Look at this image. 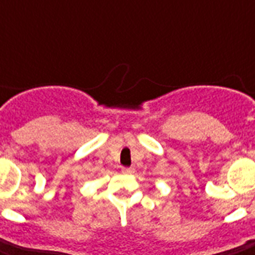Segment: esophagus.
<instances>
[{
  "instance_id": "1",
  "label": "esophagus",
  "mask_w": 255,
  "mask_h": 255,
  "mask_svg": "<svg viewBox=\"0 0 255 255\" xmlns=\"http://www.w3.org/2000/svg\"><path fill=\"white\" fill-rule=\"evenodd\" d=\"M122 170H123L124 173L129 174V173H133V170H135V169H133L132 167H123V168H122Z\"/></svg>"
}]
</instances>
